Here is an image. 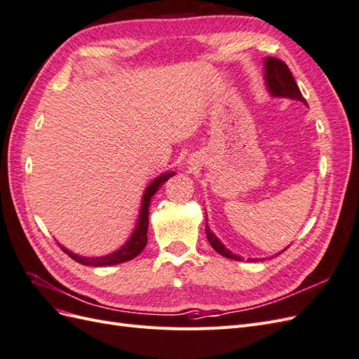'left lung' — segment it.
<instances>
[{
  "instance_id": "8db88e82",
  "label": "left lung",
  "mask_w": 359,
  "mask_h": 359,
  "mask_svg": "<svg viewBox=\"0 0 359 359\" xmlns=\"http://www.w3.org/2000/svg\"><path fill=\"white\" fill-rule=\"evenodd\" d=\"M265 82H266V88L269 91V94L273 97H286V99L299 100V102L307 104L306 99H304L299 88H298L295 79H293V76H292L289 67L281 60L273 58V57H268L265 60ZM205 232H206V238H208L210 244L212 245V248L215 250L217 253H220L222 256H224L227 259L243 260L238 255H233L232 252H229V250H227L219 241V238H217L211 232L208 224L205 226ZM283 252H285V250H283ZM283 252H281V253H283ZM248 260H255V259H248Z\"/></svg>"
}]
</instances>
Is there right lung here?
Segmentation results:
<instances>
[{
	"label": "right lung",
	"instance_id": "1",
	"mask_svg": "<svg viewBox=\"0 0 359 359\" xmlns=\"http://www.w3.org/2000/svg\"><path fill=\"white\" fill-rule=\"evenodd\" d=\"M173 175V172H168L163 173L158 178H156L153 182L149 184L147 187L145 193H144V199H142V206H140L139 211V219L136 223L135 231L130 236V240L119 248L116 252L107 255V256H102V257H83L79 255L72 253L70 250L64 248L62 245H60L62 248L64 253H67L73 260L79 262L82 265H88V266H107V265H116V264H123L127 262V260L136 257L140 252H142L144 247L147 245V233H148V217H149V203H151V198L154 196L156 191L165 184L170 177Z\"/></svg>",
	"mask_w": 359,
	"mask_h": 359
}]
</instances>
